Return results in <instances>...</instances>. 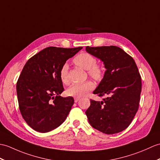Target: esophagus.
<instances>
[{
  "mask_svg": "<svg viewBox=\"0 0 160 160\" xmlns=\"http://www.w3.org/2000/svg\"><path fill=\"white\" fill-rule=\"evenodd\" d=\"M80 99V98H74V102L76 103L78 102V100Z\"/></svg>",
  "mask_w": 160,
  "mask_h": 160,
  "instance_id": "34e87169",
  "label": "esophagus"
}]
</instances>
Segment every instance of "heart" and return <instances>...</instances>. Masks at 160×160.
<instances>
[{
  "label": "heart",
  "mask_w": 160,
  "mask_h": 160,
  "mask_svg": "<svg viewBox=\"0 0 160 160\" xmlns=\"http://www.w3.org/2000/svg\"><path fill=\"white\" fill-rule=\"evenodd\" d=\"M76 65L85 70H88V73L95 80H101L104 75V69L103 67L96 65V58L88 53H80L73 58ZM69 65L65 63L60 69V79L63 84H68ZM94 88V84L91 81H87L81 83H74L67 89V94L75 98H80L86 95Z\"/></svg>",
  "instance_id": "obj_1"
}]
</instances>
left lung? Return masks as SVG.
Listing matches in <instances>:
<instances>
[{
	"mask_svg": "<svg viewBox=\"0 0 160 160\" xmlns=\"http://www.w3.org/2000/svg\"><path fill=\"white\" fill-rule=\"evenodd\" d=\"M86 51L99 58L106 69L93 94L107 98L102 102L91 99L85 112L89 123L106 134L122 132L130 125L139 107L142 82L136 62L117 46H87Z\"/></svg>",
	"mask_w": 160,
	"mask_h": 160,
	"instance_id": "8db88e82",
	"label": "left lung"
}]
</instances>
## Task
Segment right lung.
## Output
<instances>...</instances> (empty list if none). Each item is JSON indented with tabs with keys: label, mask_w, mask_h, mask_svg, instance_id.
<instances>
[{
	"label": "right lung",
	"mask_w": 160,
	"mask_h": 160,
	"mask_svg": "<svg viewBox=\"0 0 160 160\" xmlns=\"http://www.w3.org/2000/svg\"><path fill=\"white\" fill-rule=\"evenodd\" d=\"M82 47H48L33 56L24 66L16 91L22 117L34 130L46 133L58 128L72 109V97L62 98L60 69Z\"/></svg>",
	"instance_id": "obj_1"
}]
</instances>
